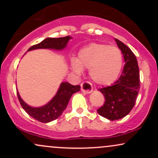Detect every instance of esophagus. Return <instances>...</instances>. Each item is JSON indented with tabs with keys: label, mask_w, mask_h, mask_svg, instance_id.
Segmentation results:
<instances>
[{
	"label": "esophagus",
	"mask_w": 158,
	"mask_h": 158,
	"mask_svg": "<svg viewBox=\"0 0 158 158\" xmlns=\"http://www.w3.org/2000/svg\"><path fill=\"white\" fill-rule=\"evenodd\" d=\"M81 90L83 93L89 94L93 90V86L89 81H83L81 84Z\"/></svg>",
	"instance_id": "obj_1"
}]
</instances>
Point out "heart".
Listing matches in <instances>:
<instances>
[{
	"label": "heart",
	"instance_id": "obj_1",
	"mask_svg": "<svg viewBox=\"0 0 158 158\" xmlns=\"http://www.w3.org/2000/svg\"><path fill=\"white\" fill-rule=\"evenodd\" d=\"M123 61V53L117 47L92 43L79 51L77 60L72 59L71 67L77 74L81 73L82 68H90L89 73L94 81L107 85L118 77Z\"/></svg>",
	"mask_w": 158,
	"mask_h": 158
}]
</instances>
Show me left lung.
Segmentation results:
<instances>
[{
    "mask_svg": "<svg viewBox=\"0 0 158 158\" xmlns=\"http://www.w3.org/2000/svg\"><path fill=\"white\" fill-rule=\"evenodd\" d=\"M115 41L126 63L118 80L110 86L99 89L105 97V103L97 110L99 115L110 120H117L129 114L135 106L140 85L135 55L122 41L117 39Z\"/></svg>",
    "mask_w": 158,
    "mask_h": 158,
    "instance_id": "left-lung-1",
    "label": "left lung"
}]
</instances>
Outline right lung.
Returning a JSON list of instances; mask_svg holds the SVG:
<instances>
[{
	"label": "right lung",
	"mask_w": 158,
	"mask_h": 158,
	"mask_svg": "<svg viewBox=\"0 0 158 158\" xmlns=\"http://www.w3.org/2000/svg\"><path fill=\"white\" fill-rule=\"evenodd\" d=\"M71 39L70 36L62 38H48L39 44L30 47L29 50L35 49H56L62 50L66 47L68 41ZM80 90V85H72L68 82H62L60 85L56 95L52 98L50 102L46 106L41 108H32L27 105L20 97L19 92L17 96L20 104L23 110L27 114L36 120L41 123H49L60 117L67 106H68L70 97L74 93H77Z\"/></svg>",
	"instance_id": "right-lung-1"
}]
</instances>
